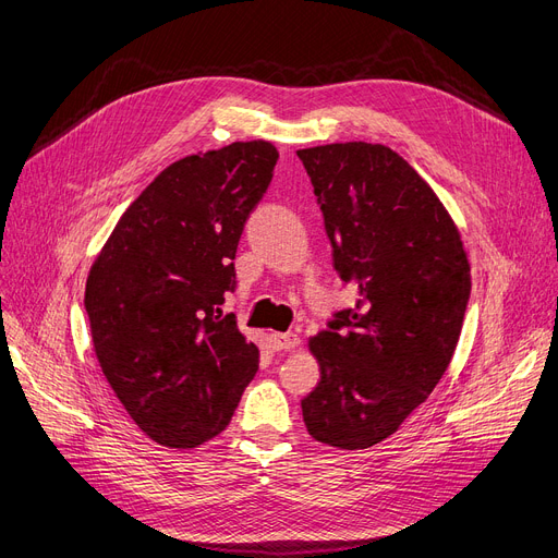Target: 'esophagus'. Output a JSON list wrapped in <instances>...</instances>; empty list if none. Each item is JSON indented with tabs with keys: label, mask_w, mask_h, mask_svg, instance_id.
Returning <instances> with one entry per match:
<instances>
[{
	"label": "esophagus",
	"mask_w": 558,
	"mask_h": 558,
	"mask_svg": "<svg viewBox=\"0 0 558 558\" xmlns=\"http://www.w3.org/2000/svg\"><path fill=\"white\" fill-rule=\"evenodd\" d=\"M268 344H271L276 352H290L301 344V338L296 333H271L268 336Z\"/></svg>",
	"instance_id": "1"
}]
</instances>
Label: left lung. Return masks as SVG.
Here are the masks:
<instances>
[{
	"instance_id": "1",
	"label": "left lung",
	"mask_w": 558,
	"mask_h": 558,
	"mask_svg": "<svg viewBox=\"0 0 558 558\" xmlns=\"http://www.w3.org/2000/svg\"><path fill=\"white\" fill-rule=\"evenodd\" d=\"M333 266L354 307L311 338L319 384L301 400L311 437L344 450L398 432L450 365L471 294L456 222L411 165L384 144L301 149Z\"/></svg>"
}]
</instances>
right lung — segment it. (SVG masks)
<instances>
[{
    "label": "right lung",
    "instance_id": "right-lung-1",
    "mask_svg": "<svg viewBox=\"0 0 558 558\" xmlns=\"http://www.w3.org/2000/svg\"><path fill=\"white\" fill-rule=\"evenodd\" d=\"M271 142L165 168L94 259L85 307L102 375L149 439L195 448L230 425L259 349L222 315L247 216L274 179Z\"/></svg>",
    "mask_w": 558,
    "mask_h": 558
}]
</instances>
